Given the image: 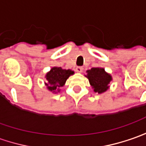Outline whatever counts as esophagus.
<instances>
[{
	"label": "esophagus",
	"mask_w": 146,
	"mask_h": 146,
	"mask_svg": "<svg viewBox=\"0 0 146 146\" xmlns=\"http://www.w3.org/2000/svg\"><path fill=\"white\" fill-rule=\"evenodd\" d=\"M83 70H84V68H83L82 66H77L76 69V71H77V72H79V73H81L82 71H83Z\"/></svg>",
	"instance_id": "1"
}]
</instances>
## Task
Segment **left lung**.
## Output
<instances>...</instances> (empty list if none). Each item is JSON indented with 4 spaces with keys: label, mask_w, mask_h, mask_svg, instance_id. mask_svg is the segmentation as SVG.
<instances>
[{
    "label": "left lung",
    "mask_w": 146,
    "mask_h": 146,
    "mask_svg": "<svg viewBox=\"0 0 146 146\" xmlns=\"http://www.w3.org/2000/svg\"><path fill=\"white\" fill-rule=\"evenodd\" d=\"M86 76L95 93H102L109 88V84L112 80L111 76L105 71L104 68L93 67L87 70Z\"/></svg>",
    "instance_id": "left-lung-1"
}]
</instances>
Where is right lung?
I'll return each instance as SVG.
<instances>
[{"label": "right lung", "instance_id": "right-lung-1", "mask_svg": "<svg viewBox=\"0 0 146 146\" xmlns=\"http://www.w3.org/2000/svg\"><path fill=\"white\" fill-rule=\"evenodd\" d=\"M74 74V71L71 70H64L62 69V67L54 66L50 71H48L46 74L45 78L47 83H45V85L47 86L49 91L53 93L59 92V88L62 87L66 81V80L69 78V76Z\"/></svg>", "mask_w": 146, "mask_h": 146}]
</instances>
